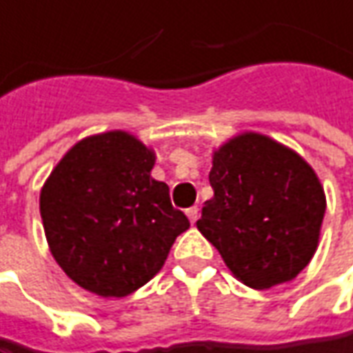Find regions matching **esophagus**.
<instances>
[{
    "label": "esophagus",
    "instance_id": "34e87169",
    "mask_svg": "<svg viewBox=\"0 0 353 353\" xmlns=\"http://www.w3.org/2000/svg\"><path fill=\"white\" fill-rule=\"evenodd\" d=\"M185 212H187V218H189V222H191V224H195L196 218H199V208L191 207V208H187Z\"/></svg>",
    "mask_w": 353,
    "mask_h": 353
}]
</instances>
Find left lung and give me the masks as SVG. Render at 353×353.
<instances>
[{"mask_svg":"<svg viewBox=\"0 0 353 353\" xmlns=\"http://www.w3.org/2000/svg\"><path fill=\"white\" fill-rule=\"evenodd\" d=\"M208 181L214 196L196 228L239 282L268 290L307 267L327 196L305 158L263 133L243 131L214 148Z\"/></svg>","mask_w":353,"mask_h":353,"instance_id":"obj_1","label":"left lung"}]
</instances>
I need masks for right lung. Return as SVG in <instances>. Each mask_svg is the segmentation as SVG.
<instances>
[{"mask_svg":"<svg viewBox=\"0 0 353 353\" xmlns=\"http://www.w3.org/2000/svg\"><path fill=\"white\" fill-rule=\"evenodd\" d=\"M157 154L114 129L81 139L40 191L50 251L67 276L100 297H125L160 272L189 220L150 176Z\"/></svg>","mask_w":353,"mask_h":353,"instance_id":"add662e5","label":"right lung"}]
</instances>
